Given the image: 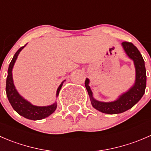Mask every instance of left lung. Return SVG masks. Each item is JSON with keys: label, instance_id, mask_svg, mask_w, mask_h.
Masks as SVG:
<instances>
[{"label": "left lung", "instance_id": "obj_1", "mask_svg": "<svg viewBox=\"0 0 151 151\" xmlns=\"http://www.w3.org/2000/svg\"><path fill=\"white\" fill-rule=\"evenodd\" d=\"M126 55L133 60L135 67V81L126 92L120 95L117 99L112 101H100L96 99L90 87V80L86 78L85 82V88L92 106L99 112L106 114L122 113L133 107L143 96L146 88V70L145 61L142 55L134 45L130 42H124L121 44Z\"/></svg>", "mask_w": 151, "mask_h": 151}]
</instances>
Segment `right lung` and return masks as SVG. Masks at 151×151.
Here are the masks:
<instances>
[{
  "label": "right lung",
  "instance_id": "1",
  "mask_svg": "<svg viewBox=\"0 0 151 151\" xmlns=\"http://www.w3.org/2000/svg\"><path fill=\"white\" fill-rule=\"evenodd\" d=\"M26 45L20 47L17 51V52L15 53L13 58H12V61H11L8 68L6 92V96L8 97V99L11 105L19 115L27 118V119L38 121V120L44 119V118H47V117L50 116L51 114H52L57 108V102L55 101L52 104L48 105V106H36V105L32 104L31 103L27 101L17 91L14 84L12 69H13V67L14 66V63L17 59L19 52L22 51V49ZM64 82L65 80L62 82L61 84L58 88L57 91H56V97L58 96L60 90L61 89V87Z\"/></svg>",
  "mask_w": 151,
  "mask_h": 151
}]
</instances>
